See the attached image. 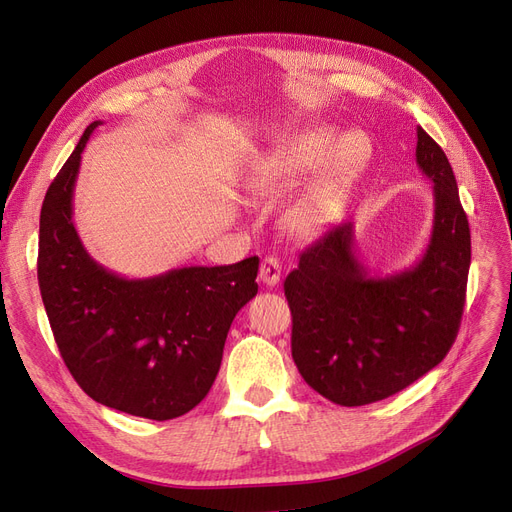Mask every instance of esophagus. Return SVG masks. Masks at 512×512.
Listing matches in <instances>:
<instances>
[{"mask_svg": "<svg viewBox=\"0 0 512 512\" xmlns=\"http://www.w3.org/2000/svg\"><path fill=\"white\" fill-rule=\"evenodd\" d=\"M260 281L264 286H277L281 277V264L275 256H267L260 264Z\"/></svg>", "mask_w": 512, "mask_h": 512, "instance_id": "esophagus-1", "label": "esophagus"}]
</instances>
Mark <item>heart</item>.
<instances>
[{"label": "heart", "mask_w": 512, "mask_h": 512, "mask_svg": "<svg viewBox=\"0 0 512 512\" xmlns=\"http://www.w3.org/2000/svg\"><path fill=\"white\" fill-rule=\"evenodd\" d=\"M368 158L366 135L349 131L337 137L328 127H315L281 139L260 154L245 173V188L252 195L277 199L322 166L315 180L286 211L288 231L298 237H311L339 216L349 186Z\"/></svg>", "instance_id": "heart-1"}]
</instances>
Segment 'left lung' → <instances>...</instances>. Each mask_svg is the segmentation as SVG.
<instances>
[{
	"mask_svg": "<svg viewBox=\"0 0 512 512\" xmlns=\"http://www.w3.org/2000/svg\"><path fill=\"white\" fill-rule=\"evenodd\" d=\"M417 165L434 184V220L413 267L375 275L360 260L354 224L307 248L286 281L292 358L317 394L341 407L392 396L443 362L460 330L470 228L447 156L417 127Z\"/></svg>",
	"mask_w": 512,
	"mask_h": 512,
	"instance_id": "1",
	"label": "left lung"
}]
</instances>
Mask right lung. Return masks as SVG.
<instances>
[{"label": "right lung", "mask_w": 512, "mask_h": 512, "mask_svg": "<svg viewBox=\"0 0 512 512\" xmlns=\"http://www.w3.org/2000/svg\"><path fill=\"white\" fill-rule=\"evenodd\" d=\"M99 125L86 127L42 203V301L63 362L88 396L165 421L195 409L214 385L228 328L258 292V256L146 279L101 267L74 224L82 150Z\"/></svg>", "instance_id": "1"}]
</instances>
